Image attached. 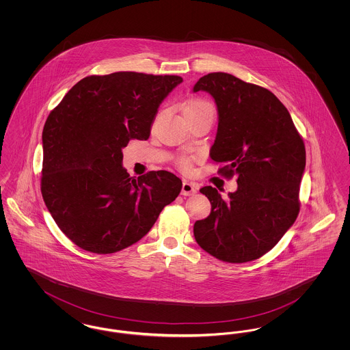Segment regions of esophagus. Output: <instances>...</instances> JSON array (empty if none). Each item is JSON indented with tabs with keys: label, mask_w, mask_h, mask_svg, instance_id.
Masks as SVG:
<instances>
[{
	"label": "esophagus",
	"mask_w": 350,
	"mask_h": 350,
	"mask_svg": "<svg viewBox=\"0 0 350 350\" xmlns=\"http://www.w3.org/2000/svg\"><path fill=\"white\" fill-rule=\"evenodd\" d=\"M197 189H198V187H197V185L189 183V181H183L181 194H183V196H191V194L197 193Z\"/></svg>",
	"instance_id": "34e87169"
}]
</instances>
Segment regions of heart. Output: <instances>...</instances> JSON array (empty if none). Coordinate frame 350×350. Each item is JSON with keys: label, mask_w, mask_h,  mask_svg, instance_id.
I'll return each mask as SVG.
<instances>
[{"label": "heart", "mask_w": 350, "mask_h": 350, "mask_svg": "<svg viewBox=\"0 0 350 350\" xmlns=\"http://www.w3.org/2000/svg\"><path fill=\"white\" fill-rule=\"evenodd\" d=\"M208 107H211V105L208 102L202 100H194L186 105L185 111H194V110H202V109H208ZM177 165L183 167V169H189L190 165H191V160H190V157L180 156L177 159Z\"/></svg>", "instance_id": "1"}]
</instances>
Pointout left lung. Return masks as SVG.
Masks as SVG:
<instances>
[{"label":"left lung","instance_id":"8db88e82","mask_svg":"<svg viewBox=\"0 0 350 350\" xmlns=\"http://www.w3.org/2000/svg\"><path fill=\"white\" fill-rule=\"evenodd\" d=\"M200 90L214 97L219 113L211 160L221 164V177H236L237 190L223 200L213 186L200 189L211 213L196 221L194 237L220 261L250 262L273 250L299 214L304 142L282 102L262 86L214 72L194 85Z\"/></svg>","mask_w":350,"mask_h":350}]
</instances>
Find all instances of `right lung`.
<instances>
[{"instance_id": "right-lung-1", "label": "right lung", "mask_w": 350, "mask_h": 350, "mask_svg": "<svg viewBox=\"0 0 350 350\" xmlns=\"http://www.w3.org/2000/svg\"><path fill=\"white\" fill-rule=\"evenodd\" d=\"M181 81L139 72L93 75L51 111L40 190L57 227L81 250L109 254L133 245L178 197L183 183L170 172L130 177L122 148L150 137L161 100Z\"/></svg>"}]
</instances>
